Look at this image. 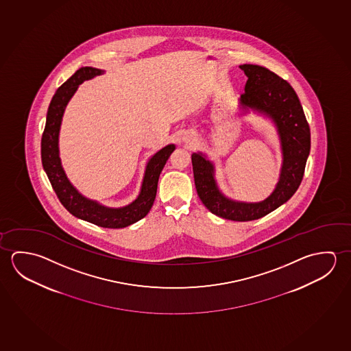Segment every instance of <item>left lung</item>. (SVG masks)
<instances>
[{
	"instance_id": "left-lung-1",
	"label": "left lung",
	"mask_w": 351,
	"mask_h": 351,
	"mask_svg": "<svg viewBox=\"0 0 351 351\" xmlns=\"http://www.w3.org/2000/svg\"><path fill=\"white\" fill-rule=\"evenodd\" d=\"M247 75L240 104L268 116L276 123L280 137L282 165L273 193L258 203L236 202L225 197L214 178V165L202 153L192 154L195 190L209 212L234 221L262 218L289 201L304 178L310 154V126L296 93L285 80L258 64H241Z\"/></svg>"
}]
</instances>
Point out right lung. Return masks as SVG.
Wrapping results in <instances>:
<instances>
[{
  "instance_id": "1",
  "label": "right lung",
  "mask_w": 351,
  "mask_h": 351,
  "mask_svg": "<svg viewBox=\"0 0 351 351\" xmlns=\"http://www.w3.org/2000/svg\"><path fill=\"white\" fill-rule=\"evenodd\" d=\"M103 73L101 69L82 67L56 90L49 105L47 125L41 138V161L58 199L72 215L101 228L121 229L138 221L149 213L156 199L158 180L161 170L165 167L170 154L175 150V145L169 144L150 158L145 167L138 197L126 207H105L97 201L86 198L75 190V186L69 182L66 176L58 156V133L64 109L78 86Z\"/></svg>"
}]
</instances>
